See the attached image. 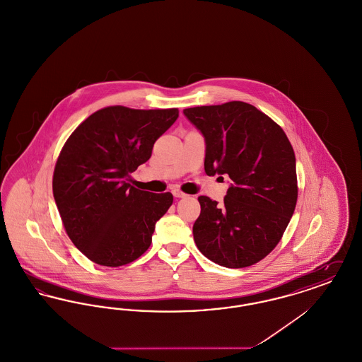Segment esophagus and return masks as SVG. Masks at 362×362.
<instances>
[{
    "instance_id": "34e87169",
    "label": "esophagus",
    "mask_w": 362,
    "mask_h": 362,
    "mask_svg": "<svg viewBox=\"0 0 362 362\" xmlns=\"http://www.w3.org/2000/svg\"><path fill=\"white\" fill-rule=\"evenodd\" d=\"M173 194L175 198H185V197H186V194L182 192L179 189H173Z\"/></svg>"
}]
</instances>
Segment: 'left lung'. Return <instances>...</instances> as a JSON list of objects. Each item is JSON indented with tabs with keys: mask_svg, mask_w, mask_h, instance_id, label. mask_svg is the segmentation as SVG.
Returning <instances> with one entry per match:
<instances>
[{
	"mask_svg": "<svg viewBox=\"0 0 362 362\" xmlns=\"http://www.w3.org/2000/svg\"><path fill=\"white\" fill-rule=\"evenodd\" d=\"M183 114L205 138V173L232 180L224 204L198 198L194 241L220 266L255 264L276 248L296 207L292 145L281 126L244 102L192 107Z\"/></svg>",
	"mask_w": 362,
	"mask_h": 362,
	"instance_id": "obj_1",
	"label": "left lung"
}]
</instances>
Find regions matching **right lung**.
<instances>
[{"mask_svg":"<svg viewBox=\"0 0 362 362\" xmlns=\"http://www.w3.org/2000/svg\"><path fill=\"white\" fill-rule=\"evenodd\" d=\"M177 117V108L111 105L89 115L65 142L52 194L70 240L92 262L118 267L149 248L173 194L141 191L129 179Z\"/></svg>","mask_w":362,"mask_h":362,"instance_id":"right-lung-1","label":"right lung"}]
</instances>
